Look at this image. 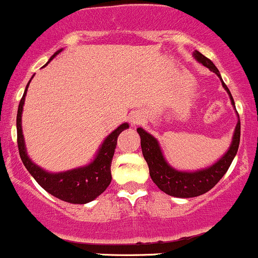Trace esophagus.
Returning a JSON list of instances; mask_svg holds the SVG:
<instances>
[{
	"label": "esophagus",
	"mask_w": 258,
	"mask_h": 258,
	"mask_svg": "<svg viewBox=\"0 0 258 258\" xmlns=\"http://www.w3.org/2000/svg\"><path fill=\"white\" fill-rule=\"evenodd\" d=\"M139 116L138 115H133V116H130V121H132V124L133 125H135V124H138V121H139Z\"/></svg>",
	"instance_id": "esophagus-1"
}]
</instances>
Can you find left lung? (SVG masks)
Returning a JSON list of instances; mask_svg holds the SVG:
<instances>
[{"label": "left lung", "mask_w": 258, "mask_h": 258, "mask_svg": "<svg viewBox=\"0 0 258 258\" xmlns=\"http://www.w3.org/2000/svg\"><path fill=\"white\" fill-rule=\"evenodd\" d=\"M193 56H195L198 62H201L206 68L210 69L211 71L217 74V76L221 79L222 86L228 93L232 105H233V108H236L233 98H232L227 85L222 80L221 74H219L215 63L210 58L206 57L205 55H202L200 51H195ZM137 132L140 135L142 152L143 155H144L145 162L148 163V167H149L150 178L158 185V188L164 193H167V195L173 196V197L192 198L205 195L206 192L212 189L217 183L221 180V178L226 174L232 160L236 157L237 150H238L239 137H241V123H239L238 116V121H237L236 129H234L232 143L226 154L211 167L196 170V172H183V170H177L170 167L167 160H165L164 155H163L158 140L143 128H138Z\"/></svg>", "instance_id": "obj_1"}]
</instances>
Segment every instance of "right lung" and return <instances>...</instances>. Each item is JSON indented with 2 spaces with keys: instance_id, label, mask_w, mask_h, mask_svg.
Instances as JSON below:
<instances>
[{
  "instance_id": "right-lung-1",
  "label": "right lung",
  "mask_w": 258,
  "mask_h": 258,
  "mask_svg": "<svg viewBox=\"0 0 258 258\" xmlns=\"http://www.w3.org/2000/svg\"><path fill=\"white\" fill-rule=\"evenodd\" d=\"M61 51H62V48L56 51L51 56L50 60H52ZM29 84H27L24 96H22L21 101L19 104L16 119L17 145H19V152L22 163H24L26 169L30 172V174L35 178V180L41 185L46 192L52 195L53 197L58 198V200L63 201V202L74 203V205H85V203L91 202L96 197H99L110 184V167L111 160H113L114 157V152H115L116 148V140H118L119 134L123 130L129 128V124H121L114 132H111L105 138L101 147L99 148L98 154L94 158L93 162L89 163L85 167H80L76 168V169L66 170V172L61 173L46 172L45 169L35 164L29 158L26 147H25L24 134H22L21 116Z\"/></svg>"
}]
</instances>
